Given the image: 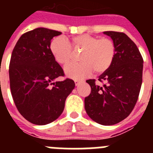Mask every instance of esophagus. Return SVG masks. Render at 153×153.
Returning <instances> with one entry per match:
<instances>
[{
	"label": "esophagus",
	"instance_id": "1",
	"mask_svg": "<svg viewBox=\"0 0 153 153\" xmlns=\"http://www.w3.org/2000/svg\"><path fill=\"white\" fill-rule=\"evenodd\" d=\"M81 81H75V86L79 85V84H81Z\"/></svg>",
	"mask_w": 153,
	"mask_h": 153
}]
</instances>
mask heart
<instances>
[{
  "label": "heart",
  "mask_w": 153,
  "mask_h": 153,
  "mask_svg": "<svg viewBox=\"0 0 153 153\" xmlns=\"http://www.w3.org/2000/svg\"><path fill=\"white\" fill-rule=\"evenodd\" d=\"M74 49L82 50L78 64H70L64 68V72L69 78L81 80L92 74L103 73L109 69L115 54V44L106 38L82 34L75 35L70 39ZM50 51L58 64L66 65L72 59V50L69 43L64 38H57L52 41Z\"/></svg>",
  "instance_id": "1"
}]
</instances>
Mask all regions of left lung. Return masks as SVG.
<instances>
[{"mask_svg": "<svg viewBox=\"0 0 153 153\" xmlns=\"http://www.w3.org/2000/svg\"><path fill=\"white\" fill-rule=\"evenodd\" d=\"M113 41L115 54L107 70L98 81L87 80L91 93L84 99V107L89 118L98 124L109 126L121 122L133 109L142 84L143 58L135 43L123 32L106 31Z\"/></svg>", "mask_w": 153, "mask_h": 153, "instance_id": "8db88e82", "label": "left lung"}]
</instances>
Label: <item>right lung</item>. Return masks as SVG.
Wrapping results in <instances>:
<instances>
[{"instance_id": "1", "label": "right lung", "mask_w": 153, "mask_h": 153, "mask_svg": "<svg viewBox=\"0 0 153 153\" xmlns=\"http://www.w3.org/2000/svg\"><path fill=\"white\" fill-rule=\"evenodd\" d=\"M61 34L36 28L21 35L12 51L11 93L21 115L32 124L46 125L56 120L75 88V82L69 78L54 82L64 75V71L52 55L51 40Z\"/></svg>"}]
</instances>
